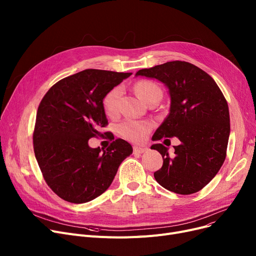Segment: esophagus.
Returning <instances> with one entry per match:
<instances>
[{"label": "esophagus", "mask_w": 256, "mask_h": 256, "mask_svg": "<svg viewBox=\"0 0 256 256\" xmlns=\"http://www.w3.org/2000/svg\"><path fill=\"white\" fill-rule=\"evenodd\" d=\"M148 150L147 147L144 146H134V154H143L145 152Z\"/></svg>", "instance_id": "esophagus-1"}]
</instances>
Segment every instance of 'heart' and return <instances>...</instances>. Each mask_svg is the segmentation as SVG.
<instances>
[{"label":"heart","instance_id":"heart-1","mask_svg":"<svg viewBox=\"0 0 256 256\" xmlns=\"http://www.w3.org/2000/svg\"><path fill=\"white\" fill-rule=\"evenodd\" d=\"M135 90L138 96L144 102H147L152 98L156 96H162V91L160 87L152 82V80H142L135 85ZM120 87H115L111 91L106 94L102 100L104 111L108 116H115L119 110V100L121 96ZM152 124L148 121L136 120V119H126L122 121L118 126V132L124 138L132 142H142L147 135H148Z\"/></svg>","mask_w":256,"mask_h":256}]
</instances>
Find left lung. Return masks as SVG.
<instances>
[{
	"mask_svg": "<svg viewBox=\"0 0 256 256\" xmlns=\"http://www.w3.org/2000/svg\"><path fill=\"white\" fill-rule=\"evenodd\" d=\"M136 76L160 80L170 96V112L152 140L176 137L180 141L174 146L173 156L163 144L152 146L163 156L162 168L154 173L156 180L176 194L200 191L218 173L226 158L230 119L222 91L210 74L184 61L140 70Z\"/></svg>",
	"mask_w": 256,
	"mask_h": 256,
	"instance_id": "left-lung-1",
	"label": "left lung"
}]
</instances>
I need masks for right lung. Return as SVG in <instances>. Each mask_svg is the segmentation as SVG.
I'll list each match as a JSON object with an SVG mask.
<instances>
[{
  "label": "right lung",
  "instance_id": "obj_1",
  "mask_svg": "<svg viewBox=\"0 0 256 256\" xmlns=\"http://www.w3.org/2000/svg\"><path fill=\"white\" fill-rule=\"evenodd\" d=\"M130 74L85 70L60 80L40 102L34 152L46 182L63 200L84 204L102 195L132 152L122 139L106 150L88 145L108 126L102 106L106 94Z\"/></svg>",
  "mask_w": 256,
  "mask_h": 256
}]
</instances>
